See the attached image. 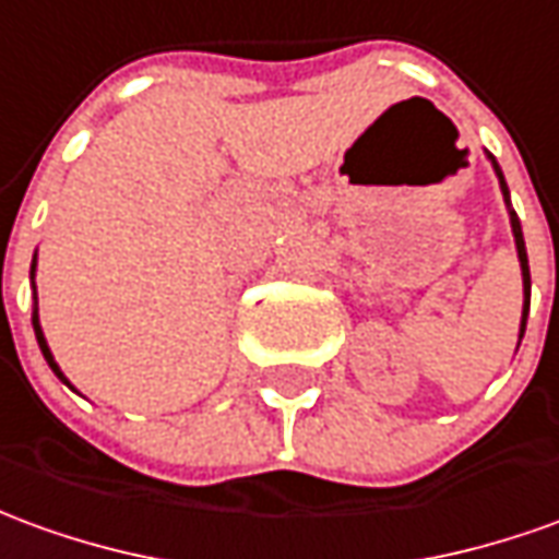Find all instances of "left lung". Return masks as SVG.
Here are the masks:
<instances>
[{
  "label": "left lung",
  "instance_id": "left-lung-1",
  "mask_svg": "<svg viewBox=\"0 0 559 559\" xmlns=\"http://www.w3.org/2000/svg\"><path fill=\"white\" fill-rule=\"evenodd\" d=\"M490 159V166L497 171L499 178V190H502V199H506V209H509V221H511V236H514V248H518V260H521V278H524V311H521V333H518V345H521V338H524L526 330V314H530V263H526V245H524V229H521V221H518V214L511 209V193L509 185H506V175L499 169V163L493 154H487Z\"/></svg>",
  "mask_w": 559,
  "mask_h": 559
}]
</instances>
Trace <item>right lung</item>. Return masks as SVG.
<instances>
[{"label":"right lung","mask_w":559,"mask_h":559,"mask_svg":"<svg viewBox=\"0 0 559 559\" xmlns=\"http://www.w3.org/2000/svg\"><path fill=\"white\" fill-rule=\"evenodd\" d=\"M35 266H38V253H35L33 266H29V281H33V299H35V302H33V330H35V338H38V347H41V354H45V360H48V366H50V369H53V374L60 378L66 388H72V384H69V378L62 374L60 362L53 360V354H50L48 338H45V333H41V320H38V293H35ZM72 390H75V388H72Z\"/></svg>","instance_id":"right-lung-1"}]
</instances>
